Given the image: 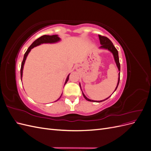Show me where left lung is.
I'll return each mask as SVG.
<instances>
[{"label": "left lung", "mask_w": 151, "mask_h": 151, "mask_svg": "<svg viewBox=\"0 0 151 151\" xmlns=\"http://www.w3.org/2000/svg\"><path fill=\"white\" fill-rule=\"evenodd\" d=\"M99 40H100V43H101V46L100 47V48H105V49H108V50H109L110 51L114 56V58H115V61L116 63V65L118 67V70H119V71L120 70V62H119V57H118V50L116 49V48L115 47V46H114L113 43L111 42V40H109V38H108L107 37H106V36H101V35H99ZM120 73L118 74V75H119V77H118V84H117V86L115 90V91H116V89H117L118 88V84H119V82H120ZM80 85V84H79ZM80 87H81V85H80ZM114 91V92H115ZM83 92V91H82ZM83 94L84 96V98L88 100V101H91V102H102L103 101H104V100H106L107 99H108L109 98H106V99L104 100H103V101H94V100H91L88 98H87L86 96L84 94V93H83Z\"/></svg>", "instance_id": "8db88e82"}]
</instances>
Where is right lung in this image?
I'll return each mask as SVG.
<instances>
[{
	"label": "right lung",
	"instance_id": "right-lung-1",
	"mask_svg": "<svg viewBox=\"0 0 151 151\" xmlns=\"http://www.w3.org/2000/svg\"><path fill=\"white\" fill-rule=\"evenodd\" d=\"M60 40V38L58 37V35H52V36H49V35H43L42 36H41V37H40L39 38H38L37 40H36L35 42L32 43L30 47L28 48V50H27V51L26 52V53H24V58H23V60H22V63H21V79H22V70H23V67H24V62H25V60L26 59V57L27 56H28V55L29 53V52L31 51V50L36 47L38 46V45H40V44H42V43H55V42H58V41ZM68 78H69V75H68L67 76V78L65 81V84L67 83V81L68 80ZM61 97V96H60ZM60 97L59 98L57 101H58V100L60 98Z\"/></svg>",
	"mask_w": 151,
	"mask_h": 151
}]
</instances>
